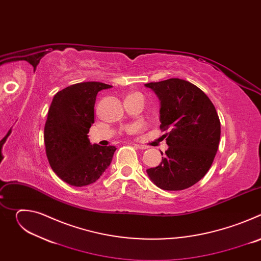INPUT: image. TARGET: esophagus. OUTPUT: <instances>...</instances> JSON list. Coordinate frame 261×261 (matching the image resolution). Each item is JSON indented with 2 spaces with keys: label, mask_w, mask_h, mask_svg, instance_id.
<instances>
[{
  "label": "esophagus",
  "mask_w": 261,
  "mask_h": 261,
  "mask_svg": "<svg viewBox=\"0 0 261 261\" xmlns=\"http://www.w3.org/2000/svg\"><path fill=\"white\" fill-rule=\"evenodd\" d=\"M133 145L136 146L137 148H139V150H145V148H146L145 145H141V144H137V143H134Z\"/></svg>",
  "instance_id": "1"
}]
</instances>
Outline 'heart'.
<instances>
[{
	"label": "heart",
	"instance_id": "heart-1",
	"mask_svg": "<svg viewBox=\"0 0 261 261\" xmlns=\"http://www.w3.org/2000/svg\"><path fill=\"white\" fill-rule=\"evenodd\" d=\"M135 130H136V128H135V127H134V128H132V129H131V131H135Z\"/></svg>",
	"mask_w": 261,
	"mask_h": 261
}]
</instances>
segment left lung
Listing matches in <instances>:
<instances>
[{
    "label": "left lung",
    "mask_w": 261,
    "mask_h": 261,
    "mask_svg": "<svg viewBox=\"0 0 261 261\" xmlns=\"http://www.w3.org/2000/svg\"><path fill=\"white\" fill-rule=\"evenodd\" d=\"M144 86L160 100V128L169 130L163 135L169 146L166 156L146 173L160 189H187L205 175L218 151L221 125L216 108L199 88L179 79Z\"/></svg>",
    "instance_id": "8db88e82"
}]
</instances>
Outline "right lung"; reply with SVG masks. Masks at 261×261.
Listing matches in <instances>:
<instances>
[{
  "instance_id": "add662e5",
  "label": "right lung",
  "mask_w": 261,
  "mask_h": 261,
  "mask_svg": "<svg viewBox=\"0 0 261 261\" xmlns=\"http://www.w3.org/2000/svg\"><path fill=\"white\" fill-rule=\"evenodd\" d=\"M109 88L97 82L75 84L58 92L50 104L44 127L46 156L56 174L74 187L98 180L117 150L92 144L88 138L97 94Z\"/></svg>"
}]
</instances>
